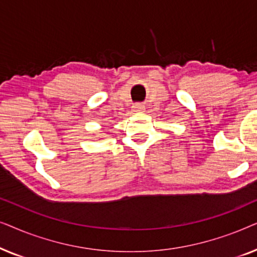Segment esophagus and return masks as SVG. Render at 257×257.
<instances>
[{"label":"esophagus","mask_w":257,"mask_h":257,"mask_svg":"<svg viewBox=\"0 0 257 257\" xmlns=\"http://www.w3.org/2000/svg\"><path fill=\"white\" fill-rule=\"evenodd\" d=\"M135 108L137 111H143V110H145V106H144V105H142V104H137Z\"/></svg>","instance_id":"obj_1"}]
</instances>
